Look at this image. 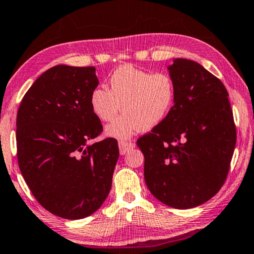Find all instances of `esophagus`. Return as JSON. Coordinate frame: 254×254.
Instances as JSON below:
<instances>
[{
    "mask_svg": "<svg viewBox=\"0 0 254 254\" xmlns=\"http://www.w3.org/2000/svg\"><path fill=\"white\" fill-rule=\"evenodd\" d=\"M135 148V143L133 142H128V141H119V149H120V153L125 154L129 151L130 149Z\"/></svg>",
    "mask_w": 254,
    "mask_h": 254,
    "instance_id": "34e87169",
    "label": "esophagus"
}]
</instances>
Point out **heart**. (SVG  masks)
<instances>
[{"mask_svg": "<svg viewBox=\"0 0 254 254\" xmlns=\"http://www.w3.org/2000/svg\"><path fill=\"white\" fill-rule=\"evenodd\" d=\"M109 84L110 89H94L90 105L104 123L116 118L121 105L124 115L106 128L111 137L125 139L141 129H152L167 118L174 104V81L166 72L151 73L124 65L112 73Z\"/></svg>", "mask_w": 254, "mask_h": 254, "instance_id": "obj_1", "label": "heart"}]
</instances>
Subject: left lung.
I'll return each instance as SVG.
<instances>
[{"label":"left lung","mask_w":254,"mask_h":254,"mask_svg":"<svg viewBox=\"0 0 254 254\" xmlns=\"http://www.w3.org/2000/svg\"><path fill=\"white\" fill-rule=\"evenodd\" d=\"M168 69L174 105L163 123L136 143L144 154L150 192L167 206L191 208L211 199L225 183L236 126L221 80L183 58Z\"/></svg>","instance_id":"1"}]
</instances>
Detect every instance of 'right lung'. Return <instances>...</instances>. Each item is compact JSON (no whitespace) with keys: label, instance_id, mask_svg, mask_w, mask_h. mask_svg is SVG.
I'll return each mask as SVG.
<instances>
[{"label":"right lung","instance_id":"right-lung-1","mask_svg":"<svg viewBox=\"0 0 254 254\" xmlns=\"http://www.w3.org/2000/svg\"><path fill=\"white\" fill-rule=\"evenodd\" d=\"M98 86L94 66L57 65L27 90L17 113V159L42 207L64 219L96 212L111 190L118 142L103 131L90 95Z\"/></svg>","mask_w":254,"mask_h":254}]
</instances>
